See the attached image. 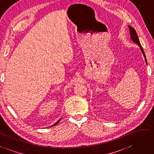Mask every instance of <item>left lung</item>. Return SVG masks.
Segmentation results:
<instances>
[{"instance_id":"obj_1","label":"left lung","mask_w":154,"mask_h":154,"mask_svg":"<svg viewBox=\"0 0 154 154\" xmlns=\"http://www.w3.org/2000/svg\"><path fill=\"white\" fill-rule=\"evenodd\" d=\"M128 28H129V31H130V35H131V40H132L134 43H135V44H137V45L139 46V48H140L141 52H142V53H143V57H144L145 60V63H146V64H147L146 57H145V53H144L143 48H142V46H141V44H140V42H139L138 35H137V33H136V31L134 29V28H133V27H131V26H128Z\"/></svg>"}]
</instances>
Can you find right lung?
I'll return each mask as SVG.
<instances>
[{
    "label": "right lung",
    "mask_w": 154,
    "mask_h": 154,
    "mask_svg": "<svg viewBox=\"0 0 154 154\" xmlns=\"http://www.w3.org/2000/svg\"><path fill=\"white\" fill-rule=\"evenodd\" d=\"M60 120H61V119H60L59 120H58V121L57 122H56L54 125H51V126H50V127H54V126H56V125H57V124H58V122H60Z\"/></svg>",
    "instance_id": "right-lung-1"
}]
</instances>
